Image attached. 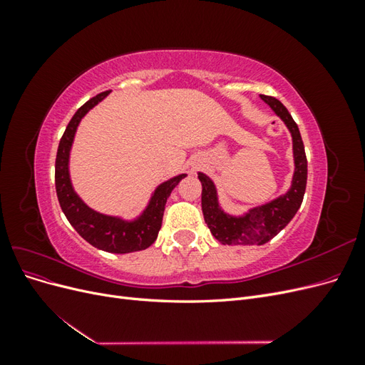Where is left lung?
I'll use <instances>...</instances> for the list:
<instances>
[{
	"label": "left lung",
	"instance_id": "1",
	"mask_svg": "<svg viewBox=\"0 0 365 365\" xmlns=\"http://www.w3.org/2000/svg\"><path fill=\"white\" fill-rule=\"evenodd\" d=\"M274 114L277 115L292 137L294 173L289 189L275 200L248 208L242 215L227 213L219 202V195L215 181L208 175L197 172L202 184V213L205 224L212 235L222 245H263L291 222V219L300 208L307 181V160L303 140L298 126L277 98L260 96Z\"/></svg>",
	"mask_w": 365,
	"mask_h": 365
}]
</instances>
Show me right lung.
Listing matches in <instances>:
<instances>
[{
    "instance_id": "obj_1",
    "label": "right lung",
    "mask_w": 365,
    "mask_h": 365,
    "mask_svg": "<svg viewBox=\"0 0 365 365\" xmlns=\"http://www.w3.org/2000/svg\"><path fill=\"white\" fill-rule=\"evenodd\" d=\"M109 96V91L97 94L91 101L77 109L59 141L56 165H54V182L63 215L68 222L88 244L106 252L126 254L141 251L155 242L163 222V213L168 197L187 173L176 175L155 187L146 207L135 217L105 215L88 205L74 190L70 175V155L77 128L82 118Z\"/></svg>"
}]
</instances>
